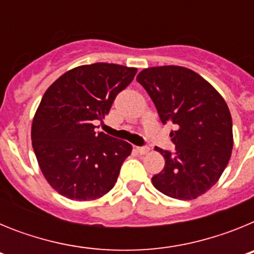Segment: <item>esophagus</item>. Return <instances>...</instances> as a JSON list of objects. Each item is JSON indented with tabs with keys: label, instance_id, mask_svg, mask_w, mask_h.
<instances>
[{
	"label": "esophagus",
	"instance_id": "obj_1",
	"mask_svg": "<svg viewBox=\"0 0 254 254\" xmlns=\"http://www.w3.org/2000/svg\"><path fill=\"white\" fill-rule=\"evenodd\" d=\"M136 150H137L138 152H140V154H146V152H149V147L147 146H145V147H136Z\"/></svg>",
	"mask_w": 254,
	"mask_h": 254
}]
</instances>
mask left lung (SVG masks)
<instances>
[{
  "instance_id": "8db88e82",
  "label": "left lung",
  "mask_w": 254,
  "mask_h": 254,
  "mask_svg": "<svg viewBox=\"0 0 254 254\" xmlns=\"http://www.w3.org/2000/svg\"><path fill=\"white\" fill-rule=\"evenodd\" d=\"M170 132L176 155L155 147L165 165L152 177L165 196L194 199L219 181L233 150V122L224 98L194 71L181 66L142 69L136 77Z\"/></svg>"
}]
</instances>
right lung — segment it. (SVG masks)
Wrapping results in <instances>:
<instances>
[{
    "instance_id": "add662e5",
    "label": "right lung",
    "mask_w": 254,
    "mask_h": 254,
    "mask_svg": "<svg viewBox=\"0 0 254 254\" xmlns=\"http://www.w3.org/2000/svg\"><path fill=\"white\" fill-rule=\"evenodd\" d=\"M136 72L116 64H84L44 93L31 123V143L44 178L66 198L94 201L116 185L132 145L98 133L94 123L109 113Z\"/></svg>"
}]
</instances>
